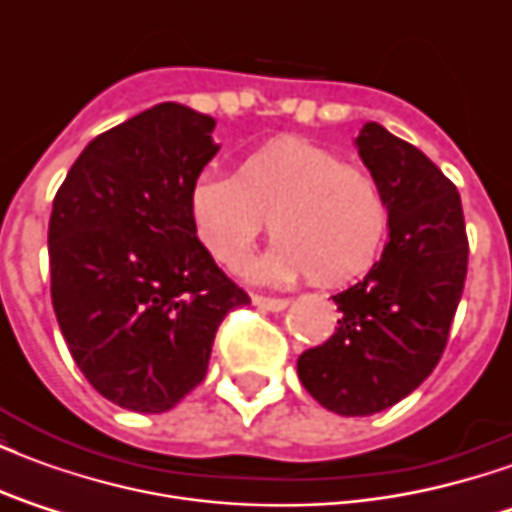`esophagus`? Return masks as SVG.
<instances>
[{
    "mask_svg": "<svg viewBox=\"0 0 512 512\" xmlns=\"http://www.w3.org/2000/svg\"><path fill=\"white\" fill-rule=\"evenodd\" d=\"M252 301H255V307L266 312H279L290 304L288 299H271V296H252Z\"/></svg>",
    "mask_w": 512,
    "mask_h": 512,
    "instance_id": "1",
    "label": "esophagus"
}]
</instances>
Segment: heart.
<instances>
[{"mask_svg": "<svg viewBox=\"0 0 512 512\" xmlns=\"http://www.w3.org/2000/svg\"><path fill=\"white\" fill-rule=\"evenodd\" d=\"M191 230L219 266L238 271L263 233L277 244L252 266L260 282L310 274L345 285L376 263L389 233V202L365 167L282 136L238 164L235 178L205 172L189 191Z\"/></svg>", "mask_w": 512, "mask_h": 512, "instance_id": "1", "label": "heart"}]
</instances>
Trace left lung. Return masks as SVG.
Returning <instances> with one entry per match:
<instances>
[{
  "instance_id": "1",
  "label": "left lung",
  "mask_w": 512,
  "mask_h": 512,
  "mask_svg": "<svg viewBox=\"0 0 512 512\" xmlns=\"http://www.w3.org/2000/svg\"><path fill=\"white\" fill-rule=\"evenodd\" d=\"M359 156L389 202V241L362 282L332 296L340 326L299 356L323 408L367 417L411 395L439 365L469 263L461 194L422 150L365 123Z\"/></svg>"
}]
</instances>
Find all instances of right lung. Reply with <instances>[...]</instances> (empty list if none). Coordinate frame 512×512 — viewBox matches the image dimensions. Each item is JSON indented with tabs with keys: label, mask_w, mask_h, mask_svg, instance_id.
I'll return each instance as SVG.
<instances>
[{
	"label": "right lung",
	"mask_w": 512,
	"mask_h": 512,
	"mask_svg": "<svg viewBox=\"0 0 512 512\" xmlns=\"http://www.w3.org/2000/svg\"><path fill=\"white\" fill-rule=\"evenodd\" d=\"M213 128L189 106H153L95 136L54 197V315L84 378L128 411L178 406L208 373L224 315L249 304L191 230Z\"/></svg>",
	"instance_id": "1"
}]
</instances>
